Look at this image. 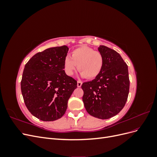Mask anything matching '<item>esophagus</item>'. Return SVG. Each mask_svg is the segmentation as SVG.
Listing matches in <instances>:
<instances>
[{
	"mask_svg": "<svg viewBox=\"0 0 157 157\" xmlns=\"http://www.w3.org/2000/svg\"><path fill=\"white\" fill-rule=\"evenodd\" d=\"M82 82L81 81H77V86L78 87H81Z\"/></svg>",
	"mask_w": 157,
	"mask_h": 157,
	"instance_id": "34e87169",
	"label": "esophagus"
}]
</instances>
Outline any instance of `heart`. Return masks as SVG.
I'll return each instance as SVG.
<instances>
[{"label": "heart", "mask_w": 157, "mask_h": 157, "mask_svg": "<svg viewBox=\"0 0 157 157\" xmlns=\"http://www.w3.org/2000/svg\"><path fill=\"white\" fill-rule=\"evenodd\" d=\"M104 65L103 54L99 51L87 46L80 47L71 52V57L66 56L64 59V70L69 76L73 75L78 69L82 77L92 79L101 72Z\"/></svg>", "instance_id": "1"}]
</instances>
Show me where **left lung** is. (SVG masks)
Returning a JSON list of instances; mask_svg holds the SVG:
<instances>
[{
	"label": "left lung",
	"instance_id": "obj_1",
	"mask_svg": "<svg viewBox=\"0 0 157 157\" xmlns=\"http://www.w3.org/2000/svg\"><path fill=\"white\" fill-rule=\"evenodd\" d=\"M98 50L103 56V67L96 78L82 84V101L90 115L108 119L125 105L129 94V75L127 64L118 52L105 46H99Z\"/></svg>",
	"mask_w": 157,
	"mask_h": 157
}]
</instances>
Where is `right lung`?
Listing matches in <instances>:
<instances>
[{
	"label": "right lung",
	"mask_w": 157,
	"mask_h": 157,
	"mask_svg": "<svg viewBox=\"0 0 157 157\" xmlns=\"http://www.w3.org/2000/svg\"><path fill=\"white\" fill-rule=\"evenodd\" d=\"M67 46L50 48L33 56L25 64L21 90L28 110L42 121H54L67 108L77 82L66 75L64 59Z\"/></svg>",
	"instance_id": "add662e5"
}]
</instances>
